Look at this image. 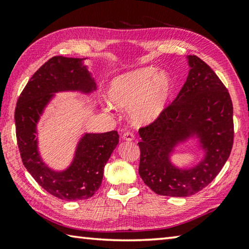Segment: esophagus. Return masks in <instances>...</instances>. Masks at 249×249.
I'll return each mask as SVG.
<instances>
[{
    "label": "esophagus",
    "mask_w": 249,
    "mask_h": 249,
    "mask_svg": "<svg viewBox=\"0 0 249 249\" xmlns=\"http://www.w3.org/2000/svg\"><path fill=\"white\" fill-rule=\"evenodd\" d=\"M123 140H125V141H133L134 140V133L133 132H130V130H127V132H125L124 134H123Z\"/></svg>",
    "instance_id": "1"
}]
</instances>
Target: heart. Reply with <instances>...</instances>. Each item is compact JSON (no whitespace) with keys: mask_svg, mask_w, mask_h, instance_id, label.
Segmentation results:
<instances>
[{"mask_svg":"<svg viewBox=\"0 0 249 249\" xmlns=\"http://www.w3.org/2000/svg\"><path fill=\"white\" fill-rule=\"evenodd\" d=\"M171 92L170 77L163 71L141 69L113 79L108 98L117 107H130V115L137 124L157 119Z\"/></svg>","mask_w":249,"mask_h":249,"instance_id":"obj_1","label":"heart"}]
</instances>
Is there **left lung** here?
Listing matches in <instances>:
<instances>
[{
  "mask_svg": "<svg viewBox=\"0 0 249 249\" xmlns=\"http://www.w3.org/2000/svg\"><path fill=\"white\" fill-rule=\"evenodd\" d=\"M187 81L157 119L140 128L141 178L155 193L190 196L212 182L229 159L234 142L233 103L226 87L197 56H189ZM192 133L201 138L204 160L192 170H177L169 154Z\"/></svg>",
  "mask_w": 249,
  "mask_h": 249,
  "instance_id": "1",
  "label": "left lung"
}]
</instances>
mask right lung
<instances>
[{"mask_svg":"<svg viewBox=\"0 0 249 249\" xmlns=\"http://www.w3.org/2000/svg\"><path fill=\"white\" fill-rule=\"evenodd\" d=\"M82 59L54 56L33 74L15 107V128L20 158L36 182L50 195L66 201L89 199L99 190L103 170L119 144L116 130L87 134L79 142L69 169L56 172L46 167L37 151L36 123L54 92L95 89L93 79L81 66Z\"/></svg>","mask_w":249,"mask_h":249,"instance_id":"right-lung-1","label":"right lung"}]
</instances>
